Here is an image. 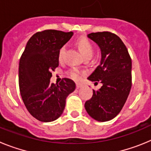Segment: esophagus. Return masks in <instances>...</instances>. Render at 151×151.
Returning a JSON list of instances; mask_svg holds the SVG:
<instances>
[{"instance_id": "34e87169", "label": "esophagus", "mask_w": 151, "mask_h": 151, "mask_svg": "<svg viewBox=\"0 0 151 151\" xmlns=\"http://www.w3.org/2000/svg\"><path fill=\"white\" fill-rule=\"evenodd\" d=\"M82 84H80V83H76V88H77V89L80 88L82 87Z\"/></svg>"}]
</instances>
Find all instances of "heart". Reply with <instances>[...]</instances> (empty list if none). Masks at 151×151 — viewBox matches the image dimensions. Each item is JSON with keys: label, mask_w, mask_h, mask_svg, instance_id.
<instances>
[{"label": "heart", "mask_w": 151, "mask_h": 151, "mask_svg": "<svg viewBox=\"0 0 151 151\" xmlns=\"http://www.w3.org/2000/svg\"><path fill=\"white\" fill-rule=\"evenodd\" d=\"M77 45H78V48L79 50L81 51V53L82 54V55L85 57H91L92 54H93V51H94V49H93V46L91 44L90 41L85 38H80L79 40L77 42ZM65 49H66V46L63 45L60 47V49L59 50V53H58V58L59 60H61L63 58V56L64 51H65ZM68 75L70 78H72L73 79L78 80L79 79L80 77H81V75L82 73L81 71H79L78 69H76V68H73L71 69L68 73Z\"/></svg>", "instance_id": "1"}]
</instances>
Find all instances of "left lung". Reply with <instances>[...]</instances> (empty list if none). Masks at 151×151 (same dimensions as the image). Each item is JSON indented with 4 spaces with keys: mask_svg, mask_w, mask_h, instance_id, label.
Returning a JSON list of instances; mask_svg holds the SVG:
<instances>
[{
    "mask_svg": "<svg viewBox=\"0 0 151 151\" xmlns=\"http://www.w3.org/2000/svg\"><path fill=\"white\" fill-rule=\"evenodd\" d=\"M88 37L101 51L99 66L88 79L101 82L102 87L93 90V95L85 104L91 117L99 122L111 120L123 107L132 88V59L120 38L110 32L91 33Z\"/></svg>",
    "mask_w": 151,
    "mask_h": 151,
    "instance_id": "left-lung-1",
    "label": "left lung"
}]
</instances>
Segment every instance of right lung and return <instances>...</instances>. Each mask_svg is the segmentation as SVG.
<instances>
[{"mask_svg":"<svg viewBox=\"0 0 151 151\" xmlns=\"http://www.w3.org/2000/svg\"><path fill=\"white\" fill-rule=\"evenodd\" d=\"M73 32L45 30L28 41L19 60V85L24 104L38 120L49 122L62 115L66 99L76 89L73 80L64 78L50 83L52 71L59 66L58 53L73 36Z\"/></svg>","mask_w":151,"mask_h":151,"instance_id":"right-lung-1","label":"right lung"}]
</instances>
